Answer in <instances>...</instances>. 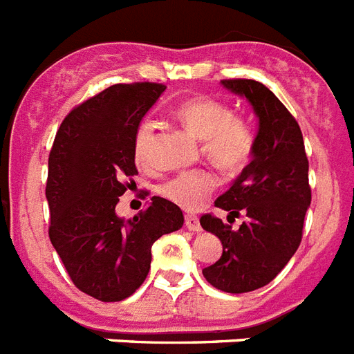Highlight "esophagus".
<instances>
[{"label": "esophagus", "instance_id": "34e87169", "mask_svg": "<svg viewBox=\"0 0 354 354\" xmlns=\"http://www.w3.org/2000/svg\"><path fill=\"white\" fill-rule=\"evenodd\" d=\"M185 227L192 232L202 231V225H200V218L196 214H185Z\"/></svg>", "mask_w": 354, "mask_h": 354}]
</instances>
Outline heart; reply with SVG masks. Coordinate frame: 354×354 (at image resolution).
<instances>
[{"instance_id":"1","label":"heart","mask_w":354,"mask_h":354,"mask_svg":"<svg viewBox=\"0 0 354 354\" xmlns=\"http://www.w3.org/2000/svg\"><path fill=\"white\" fill-rule=\"evenodd\" d=\"M176 118L189 131L202 140L203 152L218 167L240 171L251 160L254 151V132L242 118L232 116L225 103L212 97H192L176 109ZM156 125L151 120L140 123L134 136V160L138 165H149L151 145ZM218 185L214 172L205 169L187 171L171 178L160 187L169 202L194 211Z\"/></svg>"}]
</instances>
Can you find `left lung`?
Returning <instances> with one entry per match:
<instances>
[{"mask_svg":"<svg viewBox=\"0 0 354 354\" xmlns=\"http://www.w3.org/2000/svg\"><path fill=\"white\" fill-rule=\"evenodd\" d=\"M223 87L243 96L258 118L252 160L214 205L227 220L245 214L238 231L212 214L200 223L220 238V260L203 277L220 291H257L277 278L301 242L307 207L311 205L309 162L298 122L269 88L254 80H223Z\"/></svg>","mask_w":354,"mask_h":354,"instance_id":"1","label":"left lung"}]
</instances>
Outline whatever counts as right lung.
<instances>
[{"label":"right lung","instance_id":"add662e5","mask_svg":"<svg viewBox=\"0 0 354 354\" xmlns=\"http://www.w3.org/2000/svg\"><path fill=\"white\" fill-rule=\"evenodd\" d=\"M163 91L111 85L68 112L48 154V236L74 286L96 300L131 297L147 278L152 243L183 225L182 209L160 196L131 220L116 214L138 174L136 131Z\"/></svg>","mask_w":354,"mask_h":354}]
</instances>
